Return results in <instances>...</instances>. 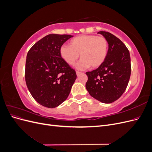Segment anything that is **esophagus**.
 Returning a JSON list of instances; mask_svg holds the SVG:
<instances>
[{"label": "esophagus", "mask_w": 152, "mask_h": 152, "mask_svg": "<svg viewBox=\"0 0 152 152\" xmlns=\"http://www.w3.org/2000/svg\"><path fill=\"white\" fill-rule=\"evenodd\" d=\"M76 74H77V76H79V75H80V74H81V73H80V72H78V71H77V72H76Z\"/></svg>", "instance_id": "34e87169"}]
</instances>
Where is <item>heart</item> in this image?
<instances>
[{
  "label": "heart",
  "mask_w": 152,
  "mask_h": 152,
  "mask_svg": "<svg viewBox=\"0 0 152 152\" xmlns=\"http://www.w3.org/2000/svg\"><path fill=\"white\" fill-rule=\"evenodd\" d=\"M108 51L107 39L94 35L76 37L71 40L70 45H63L59 49L61 57L70 65H74L80 54L81 59L76 66L79 70L98 68L105 61Z\"/></svg>",
  "instance_id": "b5f03b06"
}]
</instances>
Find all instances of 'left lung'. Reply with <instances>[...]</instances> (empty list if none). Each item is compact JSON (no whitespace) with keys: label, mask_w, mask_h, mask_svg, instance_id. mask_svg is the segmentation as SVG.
I'll use <instances>...</instances> for the list:
<instances>
[{"label":"left lung","mask_w":152,"mask_h":152,"mask_svg":"<svg viewBox=\"0 0 152 152\" xmlns=\"http://www.w3.org/2000/svg\"><path fill=\"white\" fill-rule=\"evenodd\" d=\"M98 34L108 40V54L102 65L86 73L88 77L86 87L94 99L103 103H111L120 98L126 89L131 72L130 54L117 37L104 31Z\"/></svg>","instance_id":"obj_1"}]
</instances>
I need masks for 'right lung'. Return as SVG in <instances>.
<instances>
[{
	"mask_svg": "<svg viewBox=\"0 0 152 152\" xmlns=\"http://www.w3.org/2000/svg\"><path fill=\"white\" fill-rule=\"evenodd\" d=\"M72 37L48 35L36 42L27 54L26 84L32 97L45 107L55 108L65 102L75 81V71L59 53L61 45Z\"/></svg>",
	"mask_w": 152,
	"mask_h": 152,
	"instance_id": "obj_1",
	"label": "right lung"
}]
</instances>
